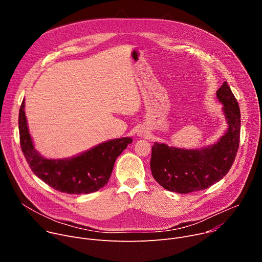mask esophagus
I'll return each mask as SVG.
<instances>
[{
  "label": "esophagus",
  "mask_w": 262,
  "mask_h": 262,
  "mask_svg": "<svg viewBox=\"0 0 262 262\" xmlns=\"http://www.w3.org/2000/svg\"><path fill=\"white\" fill-rule=\"evenodd\" d=\"M148 130H146V128H144V127H141L139 130H138V136L139 137H141V138H145V137H147L148 136Z\"/></svg>",
  "instance_id": "esophagus-1"
}]
</instances>
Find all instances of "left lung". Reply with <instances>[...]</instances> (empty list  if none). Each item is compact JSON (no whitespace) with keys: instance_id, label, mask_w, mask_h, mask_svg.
Wrapping results in <instances>:
<instances>
[{"instance_id":"8db88e82","label":"left lung","mask_w":262,"mask_h":262,"mask_svg":"<svg viewBox=\"0 0 262 262\" xmlns=\"http://www.w3.org/2000/svg\"><path fill=\"white\" fill-rule=\"evenodd\" d=\"M215 94L223 104L227 128L214 144L186 149L155 142L150 168L154 178L166 190L178 194L205 190L230 170L239 145L241 112L226 81Z\"/></svg>"}]
</instances>
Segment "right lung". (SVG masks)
Returning a JSON list of instances; mask_svg holds the SVG:
<instances>
[{
  "label": "right lung",
  "mask_w": 262,
  "mask_h": 262,
  "mask_svg": "<svg viewBox=\"0 0 262 262\" xmlns=\"http://www.w3.org/2000/svg\"><path fill=\"white\" fill-rule=\"evenodd\" d=\"M21 150L33 173L53 189L67 194H90L104 186L113 171L116 159L133 139H112L65 159L42 157L34 146L25 113V99L18 116Z\"/></svg>",
  "instance_id": "obj_1"
}]
</instances>
